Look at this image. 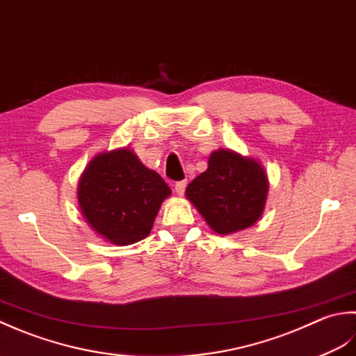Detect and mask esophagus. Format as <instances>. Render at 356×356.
<instances>
[{
    "instance_id": "1",
    "label": "esophagus",
    "mask_w": 356,
    "mask_h": 356,
    "mask_svg": "<svg viewBox=\"0 0 356 356\" xmlns=\"http://www.w3.org/2000/svg\"><path fill=\"white\" fill-rule=\"evenodd\" d=\"M186 186H187V183L186 181H178V183L175 184V192H177V195H183L184 193V191H186Z\"/></svg>"
}]
</instances>
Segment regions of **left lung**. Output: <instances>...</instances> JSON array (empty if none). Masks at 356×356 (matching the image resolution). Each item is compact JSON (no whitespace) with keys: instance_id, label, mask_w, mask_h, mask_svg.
Instances as JSON below:
<instances>
[{"instance_id":"left-lung-1","label":"left lung","mask_w":356,"mask_h":356,"mask_svg":"<svg viewBox=\"0 0 356 356\" xmlns=\"http://www.w3.org/2000/svg\"><path fill=\"white\" fill-rule=\"evenodd\" d=\"M269 178L253 156L216 149L207 170L186 188L192 202L215 234L230 235L253 226L264 212Z\"/></svg>"}]
</instances>
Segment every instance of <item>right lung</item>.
<instances>
[{
    "label": "right lung",
    "mask_w": 356,
    "mask_h": 356,
    "mask_svg": "<svg viewBox=\"0 0 356 356\" xmlns=\"http://www.w3.org/2000/svg\"><path fill=\"white\" fill-rule=\"evenodd\" d=\"M170 187L129 147L93 156L78 181V204L104 241L129 245L146 238Z\"/></svg>",
    "instance_id": "1"
}]
</instances>
